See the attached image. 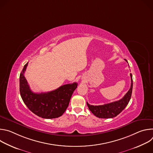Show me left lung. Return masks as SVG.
Listing matches in <instances>:
<instances>
[{"label":"left lung","mask_w":153,"mask_h":153,"mask_svg":"<svg viewBox=\"0 0 153 153\" xmlns=\"http://www.w3.org/2000/svg\"><path fill=\"white\" fill-rule=\"evenodd\" d=\"M131 76V86L128 91L123 96V98L119 100L110 103L105 104L103 105L94 106L90 105L88 102H86L87 105L89 110L91 113L99 118L108 119L113 118L117 116L119 113H120L128 104L131 97L132 94L133 90V76L130 74Z\"/></svg>","instance_id":"8db88e82"}]
</instances>
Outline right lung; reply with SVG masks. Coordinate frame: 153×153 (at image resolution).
Listing matches in <instances>:
<instances>
[{"label": "right lung", "instance_id": "right-lung-1", "mask_svg": "<svg viewBox=\"0 0 153 153\" xmlns=\"http://www.w3.org/2000/svg\"><path fill=\"white\" fill-rule=\"evenodd\" d=\"M28 63L24 65L19 78L20 93L24 103L30 111L42 118L54 119L61 116L68 106L77 83L63 85L47 93H34L31 90L24 76Z\"/></svg>", "mask_w": 153, "mask_h": 153}]
</instances>
